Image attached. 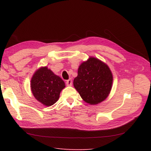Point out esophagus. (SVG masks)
Wrapping results in <instances>:
<instances>
[{
    "label": "esophagus",
    "mask_w": 151,
    "mask_h": 151,
    "mask_svg": "<svg viewBox=\"0 0 151 151\" xmlns=\"http://www.w3.org/2000/svg\"><path fill=\"white\" fill-rule=\"evenodd\" d=\"M66 84L67 86H72V81L71 79H69L66 81Z\"/></svg>",
    "instance_id": "34e87169"
}]
</instances>
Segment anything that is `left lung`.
Masks as SVG:
<instances>
[{"instance_id": "obj_1", "label": "left lung", "mask_w": 151, "mask_h": 151, "mask_svg": "<svg viewBox=\"0 0 151 151\" xmlns=\"http://www.w3.org/2000/svg\"><path fill=\"white\" fill-rule=\"evenodd\" d=\"M113 75L106 63L90 56L79 65L73 86L86 103L96 105L110 93Z\"/></svg>"}]
</instances>
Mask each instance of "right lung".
<instances>
[{"instance_id": "add662e5", "label": "right lung", "mask_w": 151, "mask_h": 151, "mask_svg": "<svg viewBox=\"0 0 151 151\" xmlns=\"http://www.w3.org/2000/svg\"><path fill=\"white\" fill-rule=\"evenodd\" d=\"M65 87L63 80L47 66L37 69L30 81V88L34 97L45 106H50L56 103Z\"/></svg>"}]
</instances>
